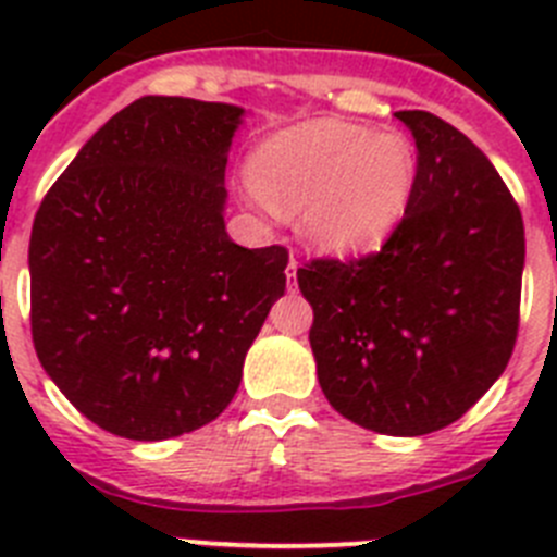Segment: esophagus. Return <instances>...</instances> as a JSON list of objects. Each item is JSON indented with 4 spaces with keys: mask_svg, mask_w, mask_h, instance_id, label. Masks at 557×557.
I'll return each mask as SVG.
<instances>
[{
    "mask_svg": "<svg viewBox=\"0 0 557 557\" xmlns=\"http://www.w3.org/2000/svg\"><path fill=\"white\" fill-rule=\"evenodd\" d=\"M295 275H298V259H289V264H287V278H293V282H295Z\"/></svg>",
    "mask_w": 557,
    "mask_h": 557,
    "instance_id": "obj_1",
    "label": "esophagus"
}]
</instances>
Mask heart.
Here are the masks:
<instances>
[{"mask_svg":"<svg viewBox=\"0 0 557 557\" xmlns=\"http://www.w3.org/2000/svg\"><path fill=\"white\" fill-rule=\"evenodd\" d=\"M256 209L301 211V231L326 253L376 250L410 211L418 159L401 133L314 120L273 133L250 159Z\"/></svg>","mask_w":557,"mask_h":557,"instance_id":"heart-1","label":"heart"}]
</instances>
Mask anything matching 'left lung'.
Segmentation results:
<instances>
[{
	"instance_id": "left-lung-1",
	"label": "left lung",
	"mask_w": 557,
	"mask_h": 557,
	"mask_svg": "<svg viewBox=\"0 0 557 557\" xmlns=\"http://www.w3.org/2000/svg\"><path fill=\"white\" fill-rule=\"evenodd\" d=\"M396 120L418 150L407 218L379 253L298 268V287L329 405L379 435L416 437L455 424L508 366L524 223L469 136L426 111Z\"/></svg>"
}]
</instances>
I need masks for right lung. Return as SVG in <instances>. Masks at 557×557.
<instances>
[{
    "mask_svg": "<svg viewBox=\"0 0 557 557\" xmlns=\"http://www.w3.org/2000/svg\"><path fill=\"white\" fill-rule=\"evenodd\" d=\"M245 108L141 97L81 147L29 236V326L47 376L131 441L195 432L231 405L287 287V248L225 231Z\"/></svg>",
    "mask_w": 557,
    "mask_h": 557,
    "instance_id": "1",
    "label": "right lung"
}]
</instances>
